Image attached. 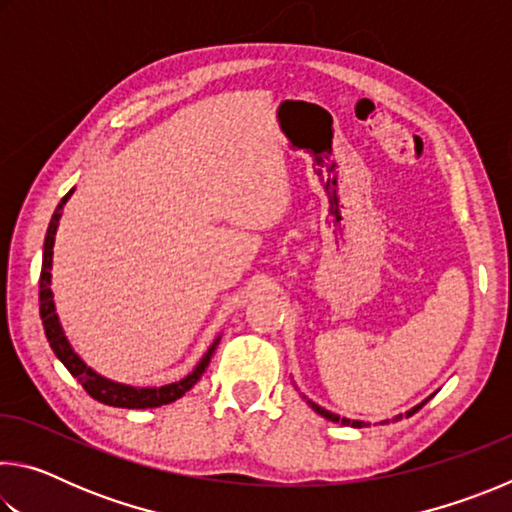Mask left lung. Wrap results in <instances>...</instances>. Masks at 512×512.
I'll return each mask as SVG.
<instances>
[{
    "mask_svg": "<svg viewBox=\"0 0 512 512\" xmlns=\"http://www.w3.org/2000/svg\"><path fill=\"white\" fill-rule=\"evenodd\" d=\"M431 400V397H427V400H424L422 404H418V406H413L411 411H406V418H411L413 413H418L424 404H427ZM311 404V409H314L318 415H323V418H327V420H332V422H341V424H352V427H357V429H361V427H366V422H359V420H345V418H341V415H336V413H329V411H325L323 406H318V404H314V402H309ZM395 420H402V415H397Z\"/></svg>",
    "mask_w": 512,
    "mask_h": 512,
    "instance_id": "obj_1",
    "label": "left lung"
}]
</instances>
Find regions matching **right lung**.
<instances>
[{"instance_id": "obj_1", "label": "right lung", "mask_w": 512, "mask_h": 512, "mask_svg": "<svg viewBox=\"0 0 512 512\" xmlns=\"http://www.w3.org/2000/svg\"><path fill=\"white\" fill-rule=\"evenodd\" d=\"M72 196L69 192L67 196H63L60 201L56 214L51 216V223L47 228V237H45V253H42V271H40V318H42V327H45L47 341L54 350L56 357L63 361V366L72 372V377H76L81 381V386L88 391L90 397L108 404V406H119V409H155V406L162 404H171L176 402L178 397H183L189 388H192L207 368V363L212 359V352L216 348V343L210 350H207L205 357L201 359V363L189 372L185 379L176 381V384H167L160 388H133V386H124V384H115V381L103 379L101 375H97L92 368L85 366L81 361L79 354L72 350V345L67 343L63 327L58 323L56 316V307H54V293H51V257H54V239H56V230H58V221H60V207L67 203V198Z\"/></svg>"}]
</instances>
